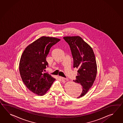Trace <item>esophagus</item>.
<instances>
[{"instance_id":"obj_1","label":"esophagus","mask_w":123,"mask_h":123,"mask_svg":"<svg viewBox=\"0 0 123 123\" xmlns=\"http://www.w3.org/2000/svg\"><path fill=\"white\" fill-rule=\"evenodd\" d=\"M59 78H60L61 80H66V78H64V77H62V76H59Z\"/></svg>"}]
</instances>
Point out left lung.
<instances>
[{"mask_svg":"<svg viewBox=\"0 0 123 123\" xmlns=\"http://www.w3.org/2000/svg\"><path fill=\"white\" fill-rule=\"evenodd\" d=\"M69 45L73 59V67L78 69L75 83L81 84L83 90L77 98L84 96L92 86L97 74V65L92 48L80 36L64 37Z\"/></svg>","mask_w":123,"mask_h":123,"instance_id":"1","label":"left lung"}]
</instances>
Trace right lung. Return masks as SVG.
I'll return each mask as SVG.
<instances>
[{"label":"right lung","instance_id":"obj_1","mask_svg":"<svg viewBox=\"0 0 123 123\" xmlns=\"http://www.w3.org/2000/svg\"><path fill=\"white\" fill-rule=\"evenodd\" d=\"M60 40L43 36L28 45L22 55L19 65L22 80L29 90L39 96L44 95L55 80L44 72L48 67L46 59L50 48Z\"/></svg>","mask_w":123,"mask_h":123}]
</instances>
